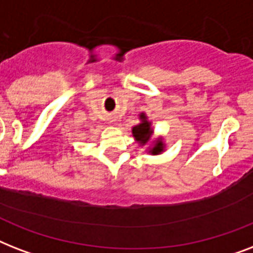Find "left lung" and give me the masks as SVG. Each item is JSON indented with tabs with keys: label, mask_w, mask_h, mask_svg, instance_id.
<instances>
[{
	"label": "left lung",
	"mask_w": 253,
	"mask_h": 253,
	"mask_svg": "<svg viewBox=\"0 0 253 253\" xmlns=\"http://www.w3.org/2000/svg\"><path fill=\"white\" fill-rule=\"evenodd\" d=\"M139 119L142 121V122L136 125L135 127H132V135H134V138L136 142H139L142 146L147 144V143L151 140V136L154 134V130H152V127H151V122H148V119H147V115L144 113L139 115ZM163 151H164V143L162 142V139H156L154 143V147H151L150 148V154L152 155H159L162 154Z\"/></svg>",
	"instance_id": "obj_1"
}]
</instances>
